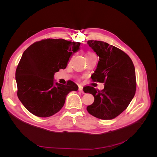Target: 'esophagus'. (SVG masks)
Wrapping results in <instances>:
<instances>
[{"label":"esophagus","mask_w":157,"mask_h":157,"mask_svg":"<svg viewBox=\"0 0 157 157\" xmlns=\"http://www.w3.org/2000/svg\"><path fill=\"white\" fill-rule=\"evenodd\" d=\"M78 91L80 92H82V93H84V91H83V87L82 86H79V88H78Z\"/></svg>","instance_id":"1"}]
</instances>
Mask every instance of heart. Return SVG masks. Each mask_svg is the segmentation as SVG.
Instances as JSON below:
<instances>
[{"label": "heart", "mask_w": 157, "mask_h": 157, "mask_svg": "<svg viewBox=\"0 0 157 157\" xmlns=\"http://www.w3.org/2000/svg\"><path fill=\"white\" fill-rule=\"evenodd\" d=\"M92 56H94V54L92 53V52H90V51L87 52L86 53V58H89V57H91Z\"/></svg>", "instance_id": "1"}]
</instances>
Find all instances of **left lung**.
I'll return each mask as SVG.
<instances>
[{
  "instance_id": "1",
  "label": "left lung",
  "mask_w": 157,
  "mask_h": 157,
  "mask_svg": "<svg viewBox=\"0 0 157 157\" xmlns=\"http://www.w3.org/2000/svg\"><path fill=\"white\" fill-rule=\"evenodd\" d=\"M88 44L99 56L93 81L104 83L102 90L88 86L94 101L86 108L92 116L103 120L113 119L128 107L136 90V71L132 59L124 52L107 42L88 40Z\"/></svg>"
}]
</instances>
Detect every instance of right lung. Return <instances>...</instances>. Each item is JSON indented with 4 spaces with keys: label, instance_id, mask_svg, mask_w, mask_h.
<instances>
[{
    "label": "right lung",
    "instance_id": "1",
    "mask_svg": "<svg viewBox=\"0 0 157 157\" xmlns=\"http://www.w3.org/2000/svg\"><path fill=\"white\" fill-rule=\"evenodd\" d=\"M80 44L62 39H47L35 42L23 52L16 71L17 95L34 115H54L64 105L67 95L78 90L77 85L71 80L65 85L55 83L54 75L66 68Z\"/></svg>",
    "mask_w": 157,
    "mask_h": 157
}]
</instances>
